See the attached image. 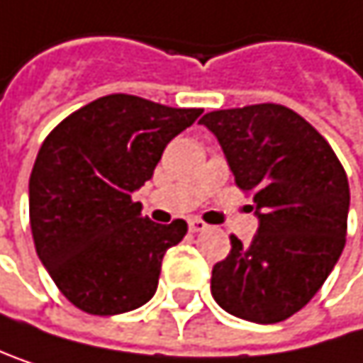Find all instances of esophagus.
Segmentation results:
<instances>
[{
    "label": "esophagus",
    "instance_id": "obj_1",
    "mask_svg": "<svg viewBox=\"0 0 363 363\" xmlns=\"http://www.w3.org/2000/svg\"><path fill=\"white\" fill-rule=\"evenodd\" d=\"M188 226H190V230H192V233H201V230H205V228H207V224H205L203 220H199V218H192V220L188 222Z\"/></svg>",
    "mask_w": 363,
    "mask_h": 363
}]
</instances>
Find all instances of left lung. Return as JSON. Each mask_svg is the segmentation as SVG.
<instances>
[{
	"instance_id": "obj_1",
	"label": "left lung",
	"mask_w": 363,
	"mask_h": 363,
	"mask_svg": "<svg viewBox=\"0 0 363 363\" xmlns=\"http://www.w3.org/2000/svg\"><path fill=\"white\" fill-rule=\"evenodd\" d=\"M201 124L218 137L260 220L250 245L230 235V254L211 272V294L235 317L283 321L319 291L342 254L347 173L321 133L285 105L216 109Z\"/></svg>"
}]
</instances>
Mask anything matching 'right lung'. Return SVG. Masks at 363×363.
Wrapping results in <instances>:
<instances>
[{"label":"right lung","instance_id":"add662e5","mask_svg":"<svg viewBox=\"0 0 363 363\" xmlns=\"http://www.w3.org/2000/svg\"><path fill=\"white\" fill-rule=\"evenodd\" d=\"M201 113L120 92L76 109L44 139L29 177L33 243L80 311L118 315L154 296L162 256L188 224L143 218L130 194L152 177L167 143Z\"/></svg>","mask_w":363,"mask_h":363}]
</instances>
